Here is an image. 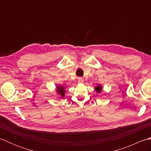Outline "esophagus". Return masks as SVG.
I'll list each match as a JSON object with an SVG mask.
<instances>
[{"instance_id": "esophagus-1", "label": "esophagus", "mask_w": 151, "mask_h": 151, "mask_svg": "<svg viewBox=\"0 0 151 151\" xmlns=\"http://www.w3.org/2000/svg\"><path fill=\"white\" fill-rule=\"evenodd\" d=\"M78 82H81V83H82L83 82H84V79H83L82 78H78Z\"/></svg>"}]
</instances>
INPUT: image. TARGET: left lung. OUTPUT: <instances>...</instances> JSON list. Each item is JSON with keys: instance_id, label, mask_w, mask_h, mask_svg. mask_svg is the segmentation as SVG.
I'll return each mask as SVG.
<instances>
[{"instance_id": "obj_1", "label": "left lung", "mask_w": 151, "mask_h": 151, "mask_svg": "<svg viewBox=\"0 0 151 151\" xmlns=\"http://www.w3.org/2000/svg\"><path fill=\"white\" fill-rule=\"evenodd\" d=\"M102 88H103V87H102L101 84H99L98 86H95V91H96V92H97V93H100L102 90Z\"/></svg>"}]
</instances>
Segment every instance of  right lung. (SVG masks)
Returning a JSON list of instances; mask_svg holds the SVG:
<instances>
[{
	"label": "right lung",
	"instance_id": "1",
	"mask_svg": "<svg viewBox=\"0 0 151 151\" xmlns=\"http://www.w3.org/2000/svg\"><path fill=\"white\" fill-rule=\"evenodd\" d=\"M66 88L64 87L63 86H59L58 85L56 86V92L57 95H60V97L62 98H63L65 96V93Z\"/></svg>",
	"mask_w": 151,
	"mask_h": 151
}]
</instances>
